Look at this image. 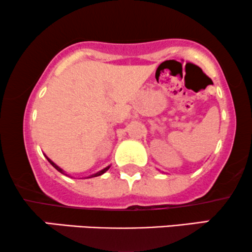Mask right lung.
<instances>
[{
	"instance_id": "1",
	"label": "right lung",
	"mask_w": 252,
	"mask_h": 252,
	"mask_svg": "<svg viewBox=\"0 0 252 252\" xmlns=\"http://www.w3.org/2000/svg\"><path fill=\"white\" fill-rule=\"evenodd\" d=\"M46 159H48V161H49V162H50V163L52 164V166H54V167H55V168L58 170V172H61L62 174H65V172H64V170H63V169H62V168H61V167H58V166H57V164H56V163L54 162V161H51L50 159H49V158H48V157H46ZM110 167H111V166H107V167H106V168H104V169L99 170V172H98V173H95V174H92V175H90V176H89V178H95V176H99V175H101V174H104L105 172H106V170H107L108 168H110ZM65 175H66V174H65ZM89 178H88V179H89Z\"/></svg>"
}]
</instances>
